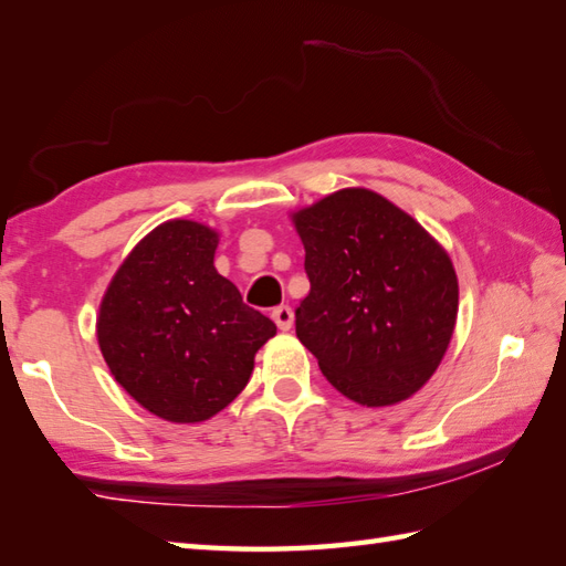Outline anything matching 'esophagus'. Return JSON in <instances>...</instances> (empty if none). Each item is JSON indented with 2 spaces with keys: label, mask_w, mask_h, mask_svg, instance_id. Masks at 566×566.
Here are the masks:
<instances>
[{
  "label": "esophagus",
  "mask_w": 566,
  "mask_h": 566,
  "mask_svg": "<svg viewBox=\"0 0 566 566\" xmlns=\"http://www.w3.org/2000/svg\"><path fill=\"white\" fill-rule=\"evenodd\" d=\"M271 317H273V322H275V324H279V329H281V332H291V329H293L295 315H293V310L287 307V305L275 307V310L271 312Z\"/></svg>",
  "instance_id": "34e87169"
}]
</instances>
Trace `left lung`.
<instances>
[{
    "instance_id": "obj_1",
    "label": "left lung",
    "mask_w": 566,
    "mask_h": 566,
    "mask_svg": "<svg viewBox=\"0 0 566 566\" xmlns=\"http://www.w3.org/2000/svg\"><path fill=\"white\" fill-rule=\"evenodd\" d=\"M310 293L295 334L344 397L389 407L431 380L458 319L448 251L380 193L342 188L291 216Z\"/></svg>"
}]
</instances>
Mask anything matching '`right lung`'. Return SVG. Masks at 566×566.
Listing matches in <instances>:
<instances>
[{
    "label": "right lung",
    "instance_id": "obj_1",
    "mask_svg": "<svg viewBox=\"0 0 566 566\" xmlns=\"http://www.w3.org/2000/svg\"><path fill=\"white\" fill-rule=\"evenodd\" d=\"M218 242L203 222H161L125 256L98 305L111 375L171 423H200L228 407L275 336V324L218 273Z\"/></svg>",
    "mask_w": 566,
    "mask_h": 566
}]
</instances>
